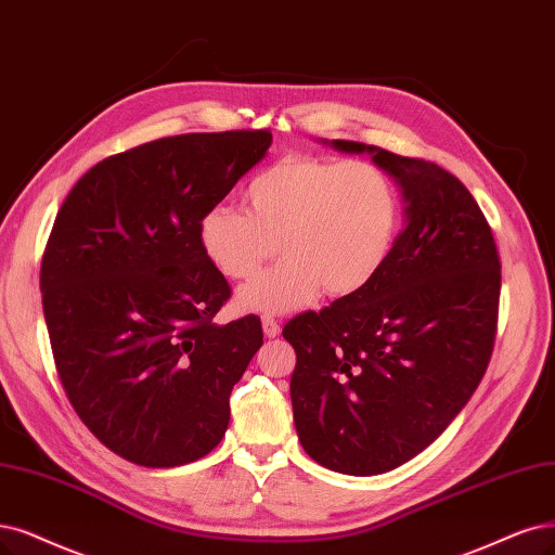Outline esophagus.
I'll return each mask as SVG.
<instances>
[{
	"label": "esophagus",
	"instance_id": "esophagus-1",
	"mask_svg": "<svg viewBox=\"0 0 555 555\" xmlns=\"http://www.w3.org/2000/svg\"><path fill=\"white\" fill-rule=\"evenodd\" d=\"M262 332H264L267 338H276L281 334V324L272 315H264L262 318Z\"/></svg>",
	"mask_w": 555,
	"mask_h": 555
}]
</instances>
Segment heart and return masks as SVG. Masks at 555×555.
Returning <instances> with one entry per match:
<instances>
[{"label": "heart", "mask_w": 555, "mask_h": 555, "mask_svg": "<svg viewBox=\"0 0 555 555\" xmlns=\"http://www.w3.org/2000/svg\"><path fill=\"white\" fill-rule=\"evenodd\" d=\"M246 210L217 203L198 221L205 256L233 281L244 309L285 313L322 291L347 297L365 288L391 254L400 225L393 178L367 159L288 155L258 171L244 192Z\"/></svg>", "instance_id": "b5f03b06"}]
</instances>
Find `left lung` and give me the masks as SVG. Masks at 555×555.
Listing matches in <instances>:
<instances>
[{"label": "left lung", "mask_w": 555, "mask_h": 555, "mask_svg": "<svg viewBox=\"0 0 555 555\" xmlns=\"http://www.w3.org/2000/svg\"><path fill=\"white\" fill-rule=\"evenodd\" d=\"M404 196V225L379 274L283 326L299 441L318 464L377 476L453 423L494 352L501 260L476 198L439 164L359 141Z\"/></svg>", "instance_id": "8db88e82"}]
</instances>
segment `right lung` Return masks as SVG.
Listing matches in <instances>:
<instances>
[{
    "label": "right lung",
    "instance_id": "add662e5",
    "mask_svg": "<svg viewBox=\"0 0 555 555\" xmlns=\"http://www.w3.org/2000/svg\"><path fill=\"white\" fill-rule=\"evenodd\" d=\"M270 130L164 137L98 162L61 205L40 293L61 386L91 433L149 468L208 455L262 345L258 315L215 324L231 297L198 221L258 164Z\"/></svg>",
    "mask_w": 555,
    "mask_h": 555
}]
</instances>
